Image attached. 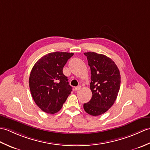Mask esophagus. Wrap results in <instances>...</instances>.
Returning a JSON list of instances; mask_svg holds the SVG:
<instances>
[{"label": "esophagus", "instance_id": "1", "mask_svg": "<svg viewBox=\"0 0 150 150\" xmlns=\"http://www.w3.org/2000/svg\"><path fill=\"white\" fill-rule=\"evenodd\" d=\"M81 89V86H78L77 87H75V91H79V90H80Z\"/></svg>", "mask_w": 150, "mask_h": 150}]
</instances>
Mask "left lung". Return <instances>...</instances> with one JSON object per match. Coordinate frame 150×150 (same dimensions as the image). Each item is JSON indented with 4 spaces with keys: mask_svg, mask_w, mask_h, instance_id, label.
I'll return each mask as SVG.
<instances>
[{
    "mask_svg": "<svg viewBox=\"0 0 150 150\" xmlns=\"http://www.w3.org/2000/svg\"><path fill=\"white\" fill-rule=\"evenodd\" d=\"M91 69V100L84 104L85 111L92 116L104 113L113 106L120 86L119 69L107 56L95 52L84 53Z\"/></svg>",
    "mask_w": 150,
    "mask_h": 150,
    "instance_id": "left-lung-1",
    "label": "left lung"
}]
</instances>
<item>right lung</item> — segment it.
Here are the masks:
<instances>
[{"label": "right lung", "instance_id": "1", "mask_svg": "<svg viewBox=\"0 0 150 150\" xmlns=\"http://www.w3.org/2000/svg\"><path fill=\"white\" fill-rule=\"evenodd\" d=\"M73 53L53 52L35 64L31 69L29 86L35 103L44 112L54 114L61 109L72 88L63 68Z\"/></svg>", "mask_w": 150, "mask_h": 150}]
</instances>
